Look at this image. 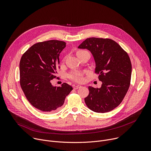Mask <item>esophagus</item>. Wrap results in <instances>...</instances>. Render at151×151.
<instances>
[{"label":"esophagus","mask_w":151,"mask_h":151,"mask_svg":"<svg viewBox=\"0 0 151 151\" xmlns=\"http://www.w3.org/2000/svg\"><path fill=\"white\" fill-rule=\"evenodd\" d=\"M81 87H82L81 85H77L75 86V87H74V89H75V90H77V89H78V88H81Z\"/></svg>","instance_id":"esophagus-1"}]
</instances>
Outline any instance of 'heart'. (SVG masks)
Here are the masks:
<instances>
[{
    "instance_id": "1",
    "label": "heart",
    "mask_w": 151,
    "mask_h": 151,
    "mask_svg": "<svg viewBox=\"0 0 151 151\" xmlns=\"http://www.w3.org/2000/svg\"><path fill=\"white\" fill-rule=\"evenodd\" d=\"M85 52H88L87 51H86L85 50H78L77 52H76V55L78 57H79V55H81V54H84ZM69 77L70 79H72V80L75 81H76V82H83V78L82 76V75L81 74V73H77V72H75V73H73L72 74H70L69 75Z\"/></svg>"
}]
</instances>
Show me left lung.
Returning a JSON list of instances; mask_svg holds the SVG:
<instances>
[{
	"mask_svg": "<svg viewBox=\"0 0 151 151\" xmlns=\"http://www.w3.org/2000/svg\"><path fill=\"white\" fill-rule=\"evenodd\" d=\"M89 50L95 61L96 73L102 82L100 88L89 86L84 99L91 111L97 113L111 111L124 99L130 87L132 63L128 54L110 39L90 37L78 47Z\"/></svg>",
	"mask_w": 151,
	"mask_h": 151,
	"instance_id": "obj_1",
	"label": "left lung"
}]
</instances>
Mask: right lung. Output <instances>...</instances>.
Masks as SVG:
<instances>
[{
	"instance_id": "add662e5",
	"label": "right lung",
	"mask_w": 151,
	"mask_h": 151,
	"mask_svg": "<svg viewBox=\"0 0 151 151\" xmlns=\"http://www.w3.org/2000/svg\"><path fill=\"white\" fill-rule=\"evenodd\" d=\"M66 44L57 40L37 43L20 60L21 87L30 103L42 112L57 111L73 90L66 83L60 87H54L51 83L56 77L60 68V54Z\"/></svg>"
}]
</instances>
